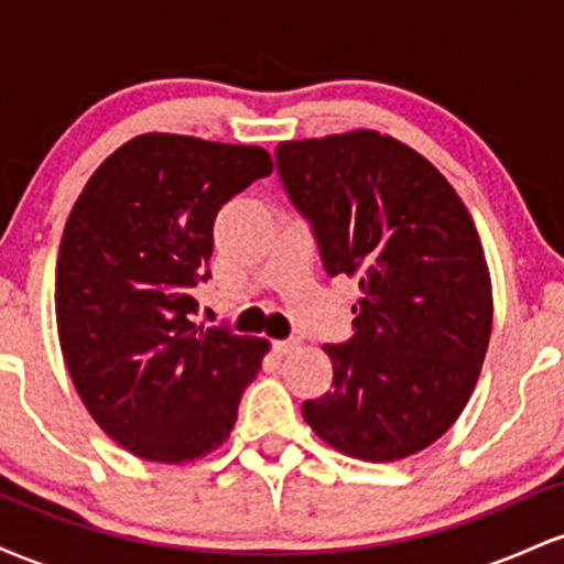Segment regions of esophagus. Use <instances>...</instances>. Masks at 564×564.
I'll use <instances>...</instances> for the list:
<instances>
[{
	"label": "esophagus",
	"mask_w": 564,
	"mask_h": 564,
	"mask_svg": "<svg viewBox=\"0 0 564 564\" xmlns=\"http://www.w3.org/2000/svg\"><path fill=\"white\" fill-rule=\"evenodd\" d=\"M302 347V341L300 339H281V341H275L273 345V349H275V355H289V352H294V349H300Z\"/></svg>",
	"instance_id": "1"
}]
</instances>
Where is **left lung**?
<instances>
[{"instance_id": "left-lung-1", "label": "left lung", "mask_w": 564, "mask_h": 564, "mask_svg": "<svg viewBox=\"0 0 564 564\" xmlns=\"http://www.w3.org/2000/svg\"><path fill=\"white\" fill-rule=\"evenodd\" d=\"M278 172L313 223L328 275L358 281L355 336L326 345L332 390L310 430L360 462L430 448L480 379L494 286L467 206L432 161L377 129L283 140Z\"/></svg>"}]
</instances>
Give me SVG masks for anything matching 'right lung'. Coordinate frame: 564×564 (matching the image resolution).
Wrapping results in <instances>:
<instances>
[{
    "mask_svg": "<svg viewBox=\"0 0 564 564\" xmlns=\"http://www.w3.org/2000/svg\"><path fill=\"white\" fill-rule=\"evenodd\" d=\"M273 172L260 145L145 132L102 161L66 219L55 268L63 360L84 408L138 458L217 451L270 341L193 323L223 204Z\"/></svg>",
    "mask_w": 564,
    "mask_h": 564,
    "instance_id": "obj_1",
    "label": "right lung"
}]
</instances>
